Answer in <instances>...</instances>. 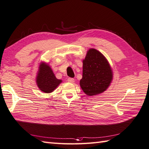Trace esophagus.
Instances as JSON below:
<instances>
[{"label":"esophagus","mask_w":149,"mask_h":149,"mask_svg":"<svg viewBox=\"0 0 149 149\" xmlns=\"http://www.w3.org/2000/svg\"><path fill=\"white\" fill-rule=\"evenodd\" d=\"M68 82H70V83H74L75 82V80L72 78H68Z\"/></svg>","instance_id":"1"}]
</instances>
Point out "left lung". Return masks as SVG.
Returning <instances> with one entry per match:
<instances>
[{
    "mask_svg": "<svg viewBox=\"0 0 149 149\" xmlns=\"http://www.w3.org/2000/svg\"><path fill=\"white\" fill-rule=\"evenodd\" d=\"M82 63V78L80 81L82 91L88 96L105 91L113 79V71L104 55L91 48L87 51Z\"/></svg>",
    "mask_w": 149,
    "mask_h": 149,
    "instance_id": "8db88e82",
    "label": "left lung"
}]
</instances>
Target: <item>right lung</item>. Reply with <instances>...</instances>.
Wrapping results in <instances>:
<instances>
[{
	"mask_svg": "<svg viewBox=\"0 0 149 149\" xmlns=\"http://www.w3.org/2000/svg\"><path fill=\"white\" fill-rule=\"evenodd\" d=\"M62 82L58 79L51 67L45 62H40L36 76L37 87L45 93H51Z\"/></svg>",
	"mask_w": 149,
	"mask_h": 149,
	"instance_id": "right-lung-1",
	"label": "right lung"
}]
</instances>
